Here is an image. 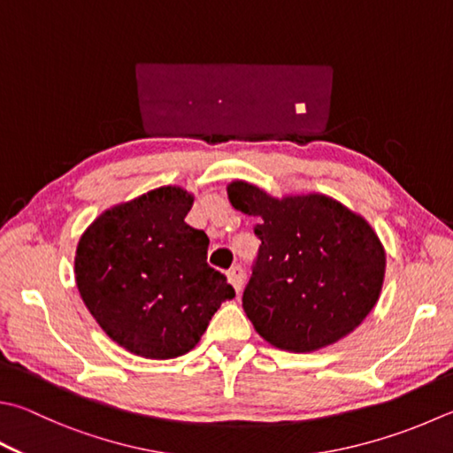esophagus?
<instances>
[{"label": "esophagus", "instance_id": "34e87169", "mask_svg": "<svg viewBox=\"0 0 453 453\" xmlns=\"http://www.w3.org/2000/svg\"><path fill=\"white\" fill-rule=\"evenodd\" d=\"M226 278H228L230 284H233V288L236 289V292H241L242 281H244V272H242L241 266H238V264L226 272Z\"/></svg>", "mask_w": 453, "mask_h": 453}]
</instances>
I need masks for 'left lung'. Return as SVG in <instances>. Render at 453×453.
<instances>
[{"label":"left lung","instance_id":"obj_1","mask_svg":"<svg viewBox=\"0 0 453 453\" xmlns=\"http://www.w3.org/2000/svg\"><path fill=\"white\" fill-rule=\"evenodd\" d=\"M226 193L236 211L260 219L258 260L242 296L258 335L281 351L311 353L359 327L387 268L372 226L321 193L278 199L238 179Z\"/></svg>","mask_w":453,"mask_h":453}]
</instances>
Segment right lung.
Segmentation results:
<instances>
[{
  "mask_svg": "<svg viewBox=\"0 0 453 453\" xmlns=\"http://www.w3.org/2000/svg\"><path fill=\"white\" fill-rule=\"evenodd\" d=\"M195 197L167 185L106 209L84 230L74 278L106 335L146 359L199 343L234 289L207 264L209 236L185 223Z\"/></svg>",
  "mask_w": 453,
  "mask_h": 453,
  "instance_id": "add662e5",
  "label": "right lung"
}]
</instances>
